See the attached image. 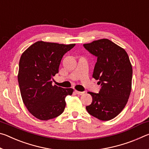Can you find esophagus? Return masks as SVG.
<instances>
[{
  "label": "esophagus",
  "instance_id": "obj_1",
  "mask_svg": "<svg viewBox=\"0 0 149 149\" xmlns=\"http://www.w3.org/2000/svg\"><path fill=\"white\" fill-rule=\"evenodd\" d=\"M75 93H77V95H84L85 92H81V91H77L75 90Z\"/></svg>",
  "mask_w": 149,
  "mask_h": 149
}]
</instances>
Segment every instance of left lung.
<instances>
[{
    "label": "left lung",
    "instance_id": "1",
    "mask_svg": "<svg viewBox=\"0 0 149 149\" xmlns=\"http://www.w3.org/2000/svg\"><path fill=\"white\" fill-rule=\"evenodd\" d=\"M84 46L97 57L92 77L102 86L99 93L88 92L93 101L86 109L100 120H112L124 108L132 91L133 70L129 56L123 48L107 39Z\"/></svg>",
    "mask_w": 149,
    "mask_h": 149
}]
</instances>
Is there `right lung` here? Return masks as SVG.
I'll return each instance as SVG.
<instances>
[{
  "label": "right lung",
  "mask_w": 149,
  "mask_h": 149,
  "mask_svg": "<svg viewBox=\"0 0 149 149\" xmlns=\"http://www.w3.org/2000/svg\"><path fill=\"white\" fill-rule=\"evenodd\" d=\"M75 45L39 41L20 57L17 74L20 93L27 109L37 119L50 120L64 112L65 97L72 95L74 89L52 85L50 79L58 73L63 56Z\"/></svg>",
  "instance_id": "add662e5"
}]
</instances>
